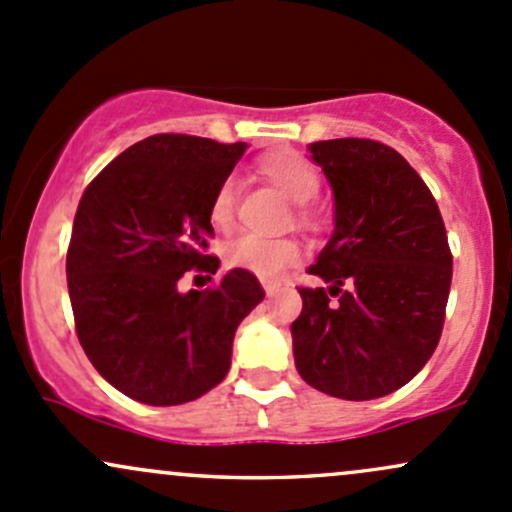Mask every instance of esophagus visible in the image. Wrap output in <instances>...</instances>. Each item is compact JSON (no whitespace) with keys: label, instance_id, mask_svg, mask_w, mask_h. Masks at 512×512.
<instances>
[{"label":"esophagus","instance_id":"1","mask_svg":"<svg viewBox=\"0 0 512 512\" xmlns=\"http://www.w3.org/2000/svg\"><path fill=\"white\" fill-rule=\"evenodd\" d=\"M263 290H266V295H273V290H276V283H271V280H263Z\"/></svg>","mask_w":512,"mask_h":512}]
</instances>
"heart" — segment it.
<instances>
[{
    "instance_id": "1",
    "label": "heart",
    "mask_w": 512,
    "mask_h": 512,
    "mask_svg": "<svg viewBox=\"0 0 512 512\" xmlns=\"http://www.w3.org/2000/svg\"><path fill=\"white\" fill-rule=\"evenodd\" d=\"M261 173L298 205H305L320 192V173L295 151L271 153L261 161ZM234 219V183L224 180L210 202V222L229 229ZM300 261V246L290 239H263L258 234H241L224 246V263L229 268L254 273L258 278H276L285 268Z\"/></svg>"
}]
</instances>
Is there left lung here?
<instances>
[{
  "mask_svg": "<svg viewBox=\"0 0 512 512\" xmlns=\"http://www.w3.org/2000/svg\"><path fill=\"white\" fill-rule=\"evenodd\" d=\"M307 151L332 188L334 232L307 268L329 288H300L295 368L332 398H383L420 373L442 334L452 285L442 214L390 146L332 139Z\"/></svg>",
  "mask_w": 512,
  "mask_h": 512,
  "instance_id": "left-lung-1",
  "label": "left lung"
}]
</instances>
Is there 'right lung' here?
I'll return each instance as SVG.
<instances>
[{
	"mask_svg": "<svg viewBox=\"0 0 512 512\" xmlns=\"http://www.w3.org/2000/svg\"><path fill=\"white\" fill-rule=\"evenodd\" d=\"M244 151L148 136L82 195L65 261L75 329L92 366L131 400L183 405L222 383L236 327L266 295L241 268L217 288H178L190 268L217 273L219 258L205 254L210 202Z\"/></svg>",
	"mask_w": 512,
	"mask_h": 512,
	"instance_id": "obj_1",
	"label": "right lung"
}]
</instances>
